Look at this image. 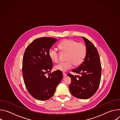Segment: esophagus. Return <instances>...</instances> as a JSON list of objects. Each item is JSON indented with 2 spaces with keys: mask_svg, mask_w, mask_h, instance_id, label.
Segmentation results:
<instances>
[{
  "mask_svg": "<svg viewBox=\"0 0 120 120\" xmlns=\"http://www.w3.org/2000/svg\"><path fill=\"white\" fill-rule=\"evenodd\" d=\"M63 76H64V77H65V76H66V75H67V74H66V73H64V72H63Z\"/></svg>",
  "mask_w": 120,
  "mask_h": 120,
  "instance_id": "1",
  "label": "esophagus"
}]
</instances>
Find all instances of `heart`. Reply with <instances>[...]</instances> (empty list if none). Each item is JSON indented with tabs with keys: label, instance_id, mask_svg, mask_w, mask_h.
I'll return each mask as SVG.
<instances>
[{
	"label": "heart",
	"instance_id": "b5f03b06",
	"mask_svg": "<svg viewBox=\"0 0 120 120\" xmlns=\"http://www.w3.org/2000/svg\"><path fill=\"white\" fill-rule=\"evenodd\" d=\"M58 46L62 53H66L65 62H62L55 66V69L65 72L72 68L75 64L79 65L83 61L86 54V47L83 43H77L73 39H65L60 42ZM48 55L53 62H59V53L55 48H51L48 51Z\"/></svg>",
	"mask_w": 120,
	"mask_h": 120
}]
</instances>
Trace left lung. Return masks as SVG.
Returning <instances> with one entry per match:
<instances>
[{
  "label": "left lung",
  "mask_w": 120,
  "mask_h": 120,
  "mask_svg": "<svg viewBox=\"0 0 120 120\" xmlns=\"http://www.w3.org/2000/svg\"><path fill=\"white\" fill-rule=\"evenodd\" d=\"M86 46V54L84 61L73 72L81 75H74L70 73L71 78L69 89L75 97L87 99L97 91L101 80V64L98 51L94 45L86 38L82 37Z\"/></svg>",
  "instance_id": "8db88e82"
}]
</instances>
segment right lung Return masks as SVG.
Masks as SVG:
<instances>
[{"label": "right lung", "instance_id": "1", "mask_svg": "<svg viewBox=\"0 0 120 120\" xmlns=\"http://www.w3.org/2000/svg\"><path fill=\"white\" fill-rule=\"evenodd\" d=\"M56 41V38L48 37L36 39L27 46L24 54L22 73L26 87L34 98L39 100L52 97L63 77L59 70L49 74L53 63L48 51Z\"/></svg>", "mask_w": 120, "mask_h": 120}]
</instances>
